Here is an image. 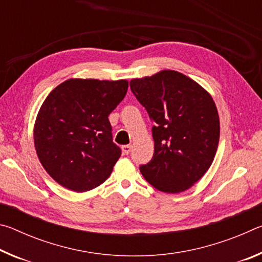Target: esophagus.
Here are the masks:
<instances>
[{
    "instance_id": "esophagus-1",
    "label": "esophagus",
    "mask_w": 262,
    "mask_h": 262,
    "mask_svg": "<svg viewBox=\"0 0 262 262\" xmlns=\"http://www.w3.org/2000/svg\"><path fill=\"white\" fill-rule=\"evenodd\" d=\"M130 150H132V145L130 144H127V145H123L122 147V151L125 155H129L130 154Z\"/></svg>"
}]
</instances>
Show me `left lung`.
<instances>
[{
    "instance_id": "obj_1",
    "label": "left lung",
    "mask_w": 262,
    "mask_h": 262,
    "mask_svg": "<svg viewBox=\"0 0 262 262\" xmlns=\"http://www.w3.org/2000/svg\"><path fill=\"white\" fill-rule=\"evenodd\" d=\"M130 90L154 122L155 150L140 165L142 176L162 192L180 193L196 183L214 161L220 119L210 95L174 70L132 79Z\"/></svg>"
}]
</instances>
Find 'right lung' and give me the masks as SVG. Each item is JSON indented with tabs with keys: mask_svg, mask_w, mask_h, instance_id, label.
<instances>
[{
	"mask_svg": "<svg viewBox=\"0 0 262 262\" xmlns=\"http://www.w3.org/2000/svg\"><path fill=\"white\" fill-rule=\"evenodd\" d=\"M127 89L123 79H68L47 96L35 120L34 145L56 183L86 192L108 178L121 156L108 115Z\"/></svg>",
	"mask_w": 262,
	"mask_h": 262,
	"instance_id": "add662e5",
	"label": "right lung"
}]
</instances>
